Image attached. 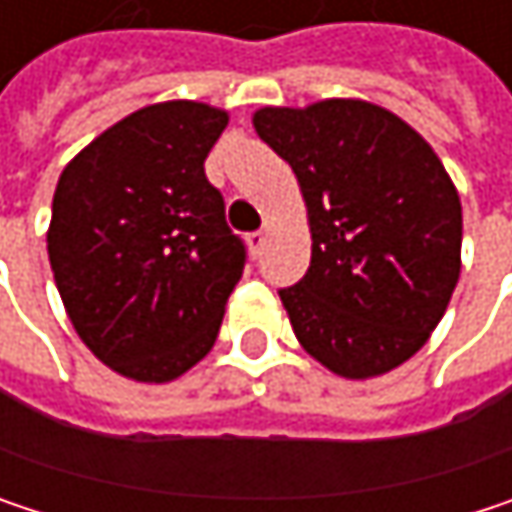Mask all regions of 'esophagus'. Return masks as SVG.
Listing matches in <instances>:
<instances>
[{
  "label": "esophagus",
  "instance_id": "34e87169",
  "mask_svg": "<svg viewBox=\"0 0 512 512\" xmlns=\"http://www.w3.org/2000/svg\"><path fill=\"white\" fill-rule=\"evenodd\" d=\"M246 243H249V252L257 257L263 252V246H266V234H263V231H255V234L246 237Z\"/></svg>",
  "mask_w": 512,
  "mask_h": 512
}]
</instances>
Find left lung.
Listing matches in <instances>:
<instances>
[{
	"mask_svg": "<svg viewBox=\"0 0 512 512\" xmlns=\"http://www.w3.org/2000/svg\"><path fill=\"white\" fill-rule=\"evenodd\" d=\"M257 136L290 162L308 210L311 266L281 290L302 350L341 379L415 356L462 269L460 192L430 142L358 97L263 106Z\"/></svg>",
	"mask_w": 512,
	"mask_h": 512,
	"instance_id": "left-lung-1",
	"label": "left lung"
}]
</instances>
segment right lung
Here are the masks:
<instances>
[{
  "label": "right lung",
  "instance_id": "1",
  "mask_svg": "<svg viewBox=\"0 0 512 512\" xmlns=\"http://www.w3.org/2000/svg\"><path fill=\"white\" fill-rule=\"evenodd\" d=\"M228 112L142 106L73 156L52 195L47 252L64 311L109 370L162 385L216 344L243 243L204 159Z\"/></svg>",
  "mask_w": 512,
  "mask_h": 512
}]
</instances>
